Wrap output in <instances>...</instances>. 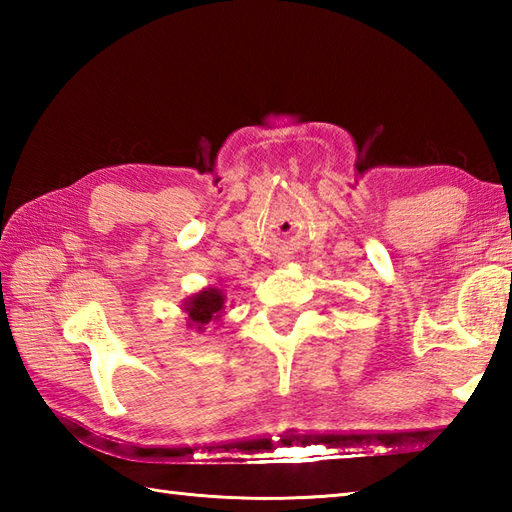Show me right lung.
Listing matches in <instances>:
<instances>
[{
	"label": "right lung",
	"mask_w": 512,
	"mask_h": 512,
	"mask_svg": "<svg viewBox=\"0 0 512 512\" xmlns=\"http://www.w3.org/2000/svg\"><path fill=\"white\" fill-rule=\"evenodd\" d=\"M224 299L226 297L220 288H204L189 297L187 303H184V312L189 314L191 328L202 332L206 330L204 325H209L211 321H220L224 312Z\"/></svg>",
	"instance_id": "right-lung-1"
}]
</instances>
